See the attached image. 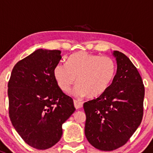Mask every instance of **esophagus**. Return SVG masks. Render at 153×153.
<instances>
[{
  "mask_svg": "<svg viewBox=\"0 0 153 153\" xmlns=\"http://www.w3.org/2000/svg\"><path fill=\"white\" fill-rule=\"evenodd\" d=\"M74 105H75V108L76 109H79V108H81L83 107V103L79 102V101L74 100Z\"/></svg>",
  "mask_w": 153,
  "mask_h": 153,
  "instance_id": "34e87169",
  "label": "esophagus"
}]
</instances>
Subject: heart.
I'll return each mask as SVG.
<instances>
[{"mask_svg": "<svg viewBox=\"0 0 153 153\" xmlns=\"http://www.w3.org/2000/svg\"><path fill=\"white\" fill-rule=\"evenodd\" d=\"M116 73V65L108 57L90 54L85 51L75 53L68 59V63H59L54 70L57 85L64 93L78 83L73 90L76 96L87 95L98 98L105 93Z\"/></svg>", "mask_w": 153, "mask_h": 153, "instance_id": "heart-1", "label": "heart"}]
</instances>
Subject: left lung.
<instances>
[{"label": "left lung", "instance_id": "left-lung-1", "mask_svg": "<svg viewBox=\"0 0 153 153\" xmlns=\"http://www.w3.org/2000/svg\"><path fill=\"white\" fill-rule=\"evenodd\" d=\"M117 69L104 94L84 104L85 135L98 149L112 151L127 143L141 123L145 89L131 60L114 51Z\"/></svg>", "mask_w": 153, "mask_h": 153}]
</instances>
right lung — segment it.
Segmentation results:
<instances>
[{"mask_svg": "<svg viewBox=\"0 0 153 153\" xmlns=\"http://www.w3.org/2000/svg\"><path fill=\"white\" fill-rule=\"evenodd\" d=\"M60 54L36 50L15 65L8 82L12 124L25 143L37 149L51 148L60 140L62 125L75 111L73 99L54 78Z\"/></svg>", "mask_w": 153, "mask_h": 153, "instance_id": "obj_1", "label": "right lung"}]
</instances>
